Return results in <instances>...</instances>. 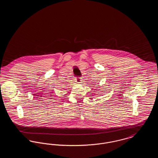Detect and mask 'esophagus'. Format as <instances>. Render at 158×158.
I'll return each instance as SVG.
<instances>
[{"label":"esophagus","mask_w":158,"mask_h":158,"mask_svg":"<svg viewBox=\"0 0 158 158\" xmlns=\"http://www.w3.org/2000/svg\"><path fill=\"white\" fill-rule=\"evenodd\" d=\"M82 81V78L80 77H78L76 78V82L77 83H81Z\"/></svg>","instance_id":"34e87169"}]
</instances>
